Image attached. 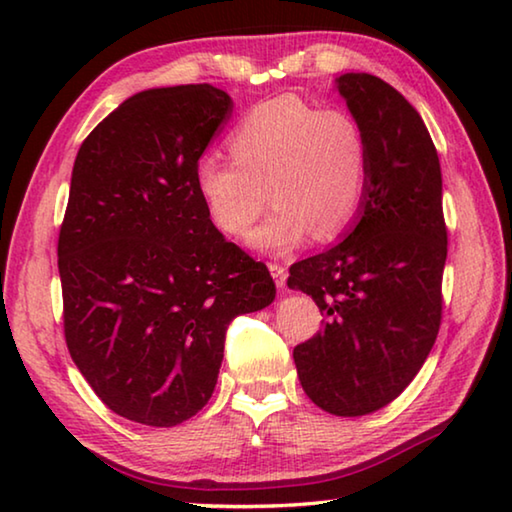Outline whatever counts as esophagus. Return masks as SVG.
<instances>
[{"mask_svg": "<svg viewBox=\"0 0 512 512\" xmlns=\"http://www.w3.org/2000/svg\"><path fill=\"white\" fill-rule=\"evenodd\" d=\"M268 271H271L277 289L287 287V268L280 266V264H268Z\"/></svg>", "mask_w": 512, "mask_h": 512, "instance_id": "obj_1", "label": "esophagus"}]
</instances>
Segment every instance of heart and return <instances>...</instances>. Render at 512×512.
Segmentation results:
<instances>
[{
	"mask_svg": "<svg viewBox=\"0 0 512 512\" xmlns=\"http://www.w3.org/2000/svg\"><path fill=\"white\" fill-rule=\"evenodd\" d=\"M232 162L205 155L194 187L216 230L244 237L271 201L275 210L250 237L264 253H287L311 232L343 235L366 201L370 146L357 117L296 97L259 103L228 137Z\"/></svg>",
	"mask_w": 512,
	"mask_h": 512,
	"instance_id": "obj_1",
	"label": "heart"
}]
</instances>
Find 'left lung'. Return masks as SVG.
<instances>
[{
	"mask_svg": "<svg viewBox=\"0 0 512 512\" xmlns=\"http://www.w3.org/2000/svg\"><path fill=\"white\" fill-rule=\"evenodd\" d=\"M336 90L368 137L366 201L341 244L293 264L287 284L325 316L293 350L302 391L357 418L393 402L436 343L447 228L438 153L418 110L372 74H343Z\"/></svg>",
	"mask_w": 512,
	"mask_h": 512,
	"instance_id": "1",
	"label": "left lung"
}]
</instances>
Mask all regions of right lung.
Instances as JSON below:
<instances>
[{
  "label": "right lung",
  "instance_id": "add662e5",
  "mask_svg": "<svg viewBox=\"0 0 512 512\" xmlns=\"http://www.w3.org/2000/svg\"><path fill=\"white\" fill-rule=\"evenodd\" d=\"M230 112L210 83L137 92L74 160L58 237L67 350L110 411L149 427L210 402L230 320L275 298L268 268L225 241L194 187Z\"/></svg>",
  "mask_w": 512,
  "mask_h": 512
}]
</instances>
